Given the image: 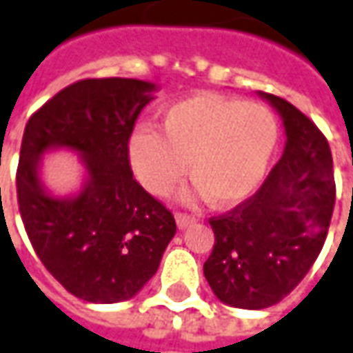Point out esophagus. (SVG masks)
Instances as JSON below:
<instances>
[{
    "label": "esophagus",
    "instance_id": "obj_1",
    "mask_svg": "<svg viewBox=\"0 0 353 353\" xmlns=\"http://www.w3.org/2000/svg\"><path fill=\"white\" fill-rule=\"evenodd\" d=\"M176 222H177V228H179V230H183V228L195 224V218L189 216V214H181V212H177Z\"/></svg>",
    "mask_w": 353,
    "mask_h": 353
}]
</instances>
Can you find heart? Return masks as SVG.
<instances>
[{
    "label": "heart",
    "mask_w": 353,
    "mask_h": 353,
    "mask_svg": "<svg viewBox=\"0 0 353 353\" xmlns=\"http://www.w3.org/2000/svg\"><path fill=\"white\" fill-rule=\"evenodd\" d=\"M162 135L139 127L127 141L133 174L146 191L168 195L185 170L195 177L179 193L183 203L210 196L236 207L257 191L278 146L276 117L255 102L203 92L162 112Z\"/></svg>",
    "instance_id": "1"
}]
</instances>
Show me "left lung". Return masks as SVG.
Masks as SVG:
<instances>
[{
    "label": "left lung",
    "instance_id": "obj_1",
    "mask_svg": "<svg viewBox=\"0 0 353 353\" xmlns=\"http://www.w3.org/2000/svg\"><path fill=\"white\" fill-rule=\"evenodd\" d=\"M257 94L282 119L284 152L255 195L210 220L214 247L203 267L214 296L239 309L270 307L303 280L323 249L336 196L325 135L284 98Z\"/></svg>",
    "mask_w": 353,
    "mask_h": 353
}]
</instances>
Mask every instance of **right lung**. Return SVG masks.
<instances>
[{
	"label": "right lung",
	"mask_w": 353,
	"mask_h": 353,
	"mask_svg": "<svg viewBox=\"0 0 353 353\" xmlns=\"http://www.w3.org/2000/svg\"><path fill=\"white\" fill-rule=\"evenodd\" d=\"M158 86L139 79H85L28 119L17 199L36 255L69 294L90 303L137 296L157 274L176 220L133 179L127 141ZM52 150L75 152L85 170L77 194L54 196L41 179Z\"/></svg>",
	"instance_id": "right-lung-1"
}]
</instances>
